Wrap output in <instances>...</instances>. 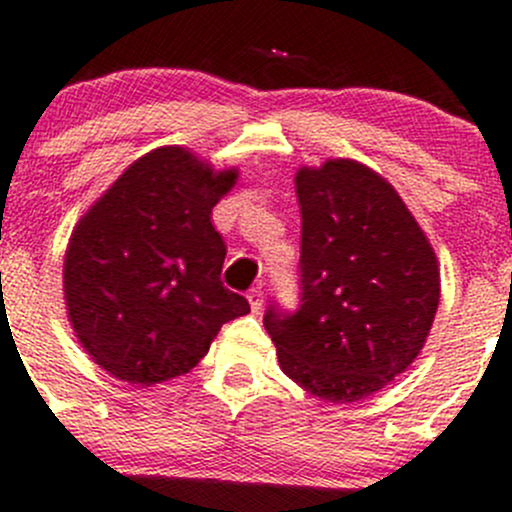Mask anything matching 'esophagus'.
I'll return each instance as SVG.
<instances>
[{
	"instance_id": "1",
	"label": "esophagus",
	"mask_w": 512,
	"mask_h": 512,
	"mask_svg": "<svg viewBox=\"0 0 512 512\" xmlns=\"http://www.w3.org/2000/svg\"><path fill=\"white\" fill-rule=\"evenodd\" d=\"M246 298H249V305H251V310L254 312H258L263 307V298H266V295H263V288H251L249 290V295H246Z\"/></svg>"
}]
</instances>
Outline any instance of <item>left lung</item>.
<instances>
[{"instance_id":"obj_1","label":"left lung","mask_w":512,"mask_h":512,"mask_svg":"<svg viewBox=\"0 0 512 512\" xmlns=\"http://www.w3.org/2000/svg\"><path fill=\"white\" fill-rule=\"evenodd\" d=\"M298 307L278 300L263 324L285 376L329 403H354L412 364L439 305L437 258L381 175L327 161L295 178Z\"/></svg>"}]
</instances>
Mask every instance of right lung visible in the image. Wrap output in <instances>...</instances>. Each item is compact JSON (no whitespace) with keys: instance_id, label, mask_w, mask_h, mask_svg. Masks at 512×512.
Instances as JSON below:
<instances>
[{"instance_id":"right-lung-1","label":"right lung","mask_w":512,"mask_h":512,"mask_svg":"<svg viewBox=\"0 0 512 512\" xmlns=\"http://www.w3.org/2000/svg\"><path fill=\"white\" fill-rule=\"evenodd\" d=\"M234 180L183 148H156L75 227L68 315L87 354L119 381L153 386L188 373L222 324L251 310L219 278L227 246L210 217Z\"/></svg>"}]
</instances>
